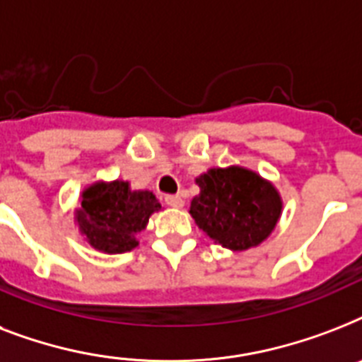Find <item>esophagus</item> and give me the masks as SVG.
<instances>
[{
	"instance_id": "obj_1",
	"label": "esophagus",
	"mask_w": 362,
	"mask_h": 362,
	"mask_svg": "<svg viewBox=\"0 0 362 362\" xmlns=\"http://www.w3.org/2000/svg\"><path fill=\"white\" fill-rule=\"evenodd\" d=\"M165 203L169 204V206H173V209H182V206H184V199H182L180 195H167V197H165Z\"/></svg>"
}]
</instances>
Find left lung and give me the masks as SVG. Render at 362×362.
Here are the masks:
<instances>
[{
	"mask_svg": "<svg viewBox=\"0 0 362 362\" xmlns=\"http://www.w3.org/2000/svg\"><path fill=\"white\" fill-rule=\"evenodd\" d=\"M201 193L189 214L214 242L233 252L261 244L281 216V197L257 173L233 165L210 169L195 178Z\"/></svg>",
	"mask_w": 362,
	"mask_h": 362,
	"instance_id": "8db88e82",
	"label": "left lung"
}]
</instances>
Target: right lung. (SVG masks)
I'll return each mask as SVG.
<instances>
[{"instance_id":"add662e5","label":"right lung","mask_w":362,"mask_h":362,"mask_svg":"<svg viewBox=\"0 0 362 362\" xmlns=\"http://www.w3.org/2000/svg\"><path fill=\"white\" fill-rule=\"evenodd\" d=\"M161 204L152 192H133L129 182H95L82 192L75 210L78 231L103 253H125L139 246L136 235Z\"/></svg>"}]
</instances>
